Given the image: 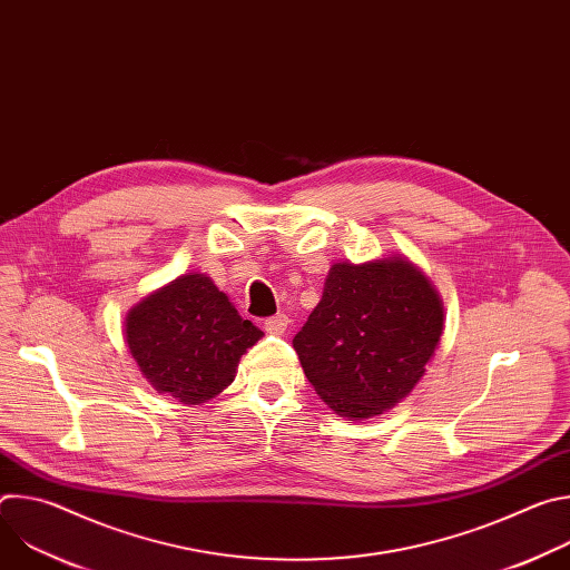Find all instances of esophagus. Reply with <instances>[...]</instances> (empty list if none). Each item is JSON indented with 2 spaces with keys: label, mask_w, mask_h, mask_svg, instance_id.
Masks as SVG:
<instances>
[{
  "label": "esophagus",
  "mask_w": 570,
  "mask_h": 570,
  "mask_svg": "<svg viewBox=\"0 0 570 570\" xmlns=\"http://www.w3.org/2000/svg\"><path fill=\"white\" fill-rule=\"evenodd\" d=\"M286 327H288V315H284V313H277V315L264 320V330L273 336H282L286 332Z\"/></svg>",
  "instance_id": "34e87169"
}]
</instances>
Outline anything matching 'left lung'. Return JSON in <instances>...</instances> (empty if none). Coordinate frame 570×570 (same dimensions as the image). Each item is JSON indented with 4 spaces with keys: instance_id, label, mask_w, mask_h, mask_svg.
<instances>
[{
    "instance_id": "obj_1",
    "label": "left lung",
    "mask_w": 570,
    "mask_h": 570,
    "mask_svg": "<svg viewBox=\"0 0 570 570\" xmlns=\"http://www.w3.org/2000/svg\"><path fill=\"white\" fill-rule=\"evenodd\" d=\"M442 330L444 306L429 277L392 255L334 264L293 347L330 409L367 420L413 392Z\"/></svg>"
}]
</instances>
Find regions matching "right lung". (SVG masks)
<instances>
[{
    "label": "right lung",
    "instance_id": "1",
    "mask_svg": "<svg viewBox=\"0 0 570 570\" xmlns=\"http://www.w3.org/2000/svg\"><path fill=\"white\" fill-rule=\"evenodd\" d=\"M124 332L148 383L187 405L220 394L240 356L264 336L203 273L180 275L146 295L128 311Z\"/></svg>",
    "mask_w": 570,
    "mask_h": 570
}]
</instances>
